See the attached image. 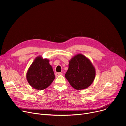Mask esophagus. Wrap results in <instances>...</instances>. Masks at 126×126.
<instances>
[{
	"mask_svg": "<svg viewBox=\"0 0 126 126\" xmlns=\"http://www.w3.org/2000/svg\"><path fill=\"white\" fill-rule=\"evenodd\" d=\"M62 75V73H59V72H57L55 73V76H58L59 75Z\"/></svg>",
	"mask_w": 126,
	"mask_h": 126,
	"instance_id": "obj_1",
	"label": "esophagus"
}]
</instances>
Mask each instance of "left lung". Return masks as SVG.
<instances>
[{"label": "left lung", "instance_id": "8db88e82", "mask_svg": "<svg viewBox=\"0 0 126 126\" xmlns=\"http://www.w3.org/2000/svg\"><path fill=\"white\" fill-rule=\"evenodd\" d=\"M95 73V68L90 61L79 54L69 61V68L65 77L74 89L82 90L91 85Z\"/></svg>", "mask_w": 126, "mask_h": 126}]
</instances>
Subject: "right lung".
Instances as JSON below:
<instances>
[{
	"label": "right lung",
	"instance_id": "obj_1",
	"mask_svg": "<svg viewBox=\"0 0 126 126\" xmlns=\"http://www.w3.org/2000/svg\"><path fill=\"white\" fill-rule=\"evenodd\" d=\"M49 62V60L38 57L29 67L26 78L33 88L42 90L47 88L54 80V73Z\"/></svg>",
	"mask_w": 126,
	"mask_h": 126
}]
</instances>
